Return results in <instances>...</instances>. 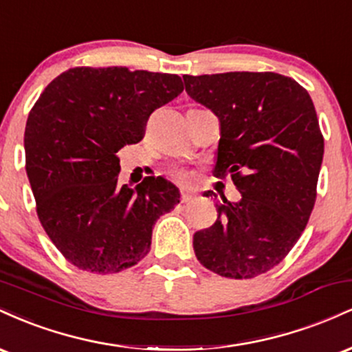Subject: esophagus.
<instances>
[{
    "label": "esophagus",
    "instance_id": "1",
    "mask_svg": "<svg viewBox=\"0 0 352 352\" xmlns=\"http://www.w3.org/2000/svg\"><path fill=\"white\" fill-rule=\"evenodd\" d=\"M180 200H182V204H188V201L193 200V193L188 192V190H184L180 195Z\"/></svg>",
    "mask_w": 352,
    "mask_h": 352
}]
</instances>
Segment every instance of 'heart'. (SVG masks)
Returning <instances> with one entry per match:
<instances>
[{"instance_id":"heart-1","label":"heart","mask_w":352,"mask_h":352,"mask_svg":"<svg viewBox=\"0 0 352 352\" xmlns=\"http://www.w3.org/2000/svg\"><path fill=\"white\" fill-rule=\"evenodd\" d=\"M177 179L185 182V180H188V175L185 172H179V173H177Z\"/></svg>"}]
</instances>
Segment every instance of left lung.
<instances>
[{
    "label": "left lung",
    "instance_id": "8db88e82",
    "mask_svg": "<svg viewBox=\"0 0 352 352\" xmlns=\"http://www.w3.org/2000/svg\"><path fill=\"white\" fill-rule=\"evenodd\" d=\"M184 82L220 122L215 175L230 173L241 193L238 201L221 195L193 250L220 276L254 278L289 253L314 207L324 140L313 100L276 72L185 74Z\"/></svg>",
    "mask_w": 352,
    "mask_h": 352
}]
</instances>
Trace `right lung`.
<instances>
[{
    "mask_svg": "<svg viewBox=\"0 0 352 352\" xmlns=\"http://www.w3.org/2000/svg\"><path fill=\"white\" fill-rule=\"evenodd\" d=\"M182 91L177 74L72 67L31 109L24 153L39 221L78 268L106 274L137 265L155 221L180 201L162 177L120 185L116 153L140 142L147 117Z\"/></svg>",
    "mask_w": 352,
    "mask_h": 352,
    "instance_id": "right-lung-1",
    "label": "right lung"
}]
</instances>
